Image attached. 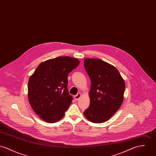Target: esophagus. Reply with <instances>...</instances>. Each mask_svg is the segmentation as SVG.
Returning a JSON list of instances; mask_svg holds the SVG:
<instances>
[{
  "label": "esophagus",
  "mask_w": 156,
  "mask_h": 156,
  "mask_svg": "<svg viewBox=\"0 0 156 156\" xmlns=\"http://www.w3.org/2000/svg\"><path fill=\"white\" fill-rule=\"evenodd\" d=\"M81 97V93H78L76 95L74 96V99H75V101H78L80 99Z\"/></svg>",
  "instance_id": "1"
}]
</instances>
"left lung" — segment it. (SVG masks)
<instances>
[{"mask_svg": "<svg viewBox=\"0 0 156 156\" xmlns=\"http://www.w3.org/2000/svg\"><path fill=\"white\" fill-rule=\"evenodd\" d=\"M84 65L91 81L90 106L84 112L91 122L108 121L124 100L125 82L117 69L99 58H86Z\"/></svg>", "mask_w": 156, "mask_h": 156, "instance_id": "obj_1", "label": "left lung"}]
</instances>
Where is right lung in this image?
Here are the masks:
<instances>
[{
	"mask_svg": "<svg viewBox=\"0 0 156 156\" xmlns=\"http://www.w3.org/2000/svg\"><path fill=\"white\" fill-rule=\"evenodd\" d=\"M80 65L68 56L58 57L40 63L28 82V98L40 119L53 123L59 121L73 98L68 90V76Z\"/></svg>",
	"mask_w": 156,
	"mask_h": 156,
	"instance_id": "add662e5",
	"label": "right lung"
}]
</instances>
